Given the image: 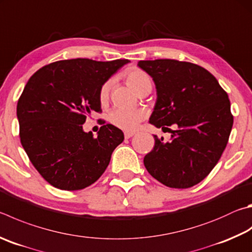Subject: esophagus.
<instances>
[{
    "label": "esophagus",
    "instance_id": "obj_1",
    "mask_svg": "<svg viewBox=\"0 0 252 252\" xmlns=\"http://www.w3.org/2000/svg\"><path fill=\"white\" fill-rule=\"evenodd\" d=\"M135 133L134 132H132V131H126V132H125V138L126 139H130L131 136H133Z\"/></svg>",
    "mask_w": 252,
    "mask_h": 252
}]
</instances>
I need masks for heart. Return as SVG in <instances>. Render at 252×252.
Wrapping results in <instances>:
<instances>
[{"label":"heart","mask_w":252,"mask_h":252,"mask_svg":"<svg viewBox=\"0 0 252 252\" xmlns=\"http://www.w3.org/2000/svg\"><path fill=\"white\" fill-rule=\"evenodd\" d=\"M126 79L131 88L138 94L145 87L152 86V80H151L150 76L139 68H132V69L127 70ZM109 91H110V82L108 81L100 89L99 98L102 103L107 101ZM144 118L145 111L142 109H130L123 107L113 108L108 114L109 122L123 130H133Z\"/></svg>","instance_id":"b5f03b06"}]
</instances>
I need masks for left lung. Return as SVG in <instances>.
<instances>
[{
    "instance_id": "obj_1",
    "label": "left lung",
    "mask_w": 252,
    "mask_h": 252,
    "mask_svg": "<svg viewBox=\"0 0 252 252\" xmlns=\"http://www.w3.org/2000/svg\"><path fill=\"white\" fill-rule=\"evenodd\" d=\"M138 66L152 77L157 88L149 122L172 133L166 143L154 135V148L143 159L145 168L172 189L198 184L218 163L229 139L234 118L227 93L195 63L155 59L140 61ZM172 124L175 130L167 127Z\"/></svg>"
}]
</instances>
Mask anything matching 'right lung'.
Returning a JSON list of instances; mask_svg holds the SVG:
<instances>
[{
  "label": "right lung",
  "instance_id": "add662e5",
  "mask_svg": "<svg viewBox=\"0 0 252 252\" xmlns=\"http://www.w3.org/2000/svg\"><path fill=\"white\" fill-rule=\"evenodd\" d=\"M129 62L59 61L42 67L27 81L16 109L21 143L50 185L82 189L106 171L114 149L125 140L123 132L107 123L94 138L82 125L91 113L101 111L100 89Z\"/></svg>",
  "mask_w": 252,
  "mask_h": 252
}]
</instances>
